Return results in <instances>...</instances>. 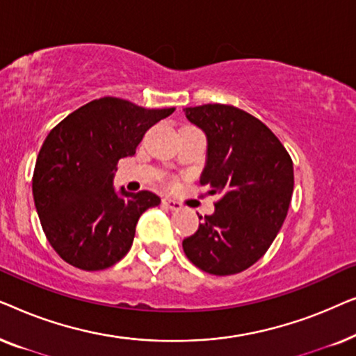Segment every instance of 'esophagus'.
Instances as JSON below:
<instances>
[{
	"instance_id": "obj_1",
	"label": "esophagus",
	"mask_w": 356,
	"mask_h": 356,
	"mask_svg": "<svg viewBox=\"0 0 356 356\" xmlns=\"http://www.w3.org/2000/svg\"><path fill=\"white\" fill-rule=\"evenodd\" d=\"M162 204H163L165 207H168L170 211H179V209L183 207L178 201H175V199H170V197H163L162 199Z\"/></svg>"
}]
</instances>
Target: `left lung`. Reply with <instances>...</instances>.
I'll return each instance as SVG.
<instances>
[{"instance_id": "obj_1", "label": "left lung", "mask_w": 356, "mask_h": 356, "mask_svg": "<svg viewBox=\"0 0 356 356\" xmlns=\"http://www.w3.org/2000/svg\"><path fill=\"white\" fill-rule=\"evenodd\" d=\"M184 115L207 139L199 181L222 196L216 212L199 217L197 232L183 240L184 254L209 274H238L266 254L282 228L293 194V162L262 121L236 106H188Z\"/></svg>"}]
</instances>
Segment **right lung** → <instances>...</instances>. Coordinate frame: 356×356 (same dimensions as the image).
Here are the masks:
<instances>
[{"instance_id":"1","label":"right lung","mask_w":356,"mask_h":356,"mask_svg":"<svg viewBox=\"0 0 356 356\" xmlns=\"http://www.w3.org/2000/svg\"><path fill=\"white\" fill-rule=\"evenodd\" d=\"M173 111L104 97L72 111L47 136L32 193L43 232L67 264L102 270L129 251L139 217L160 197L116 191V163L133 157L145 131Z\"/></svg>"}]
</instances>
